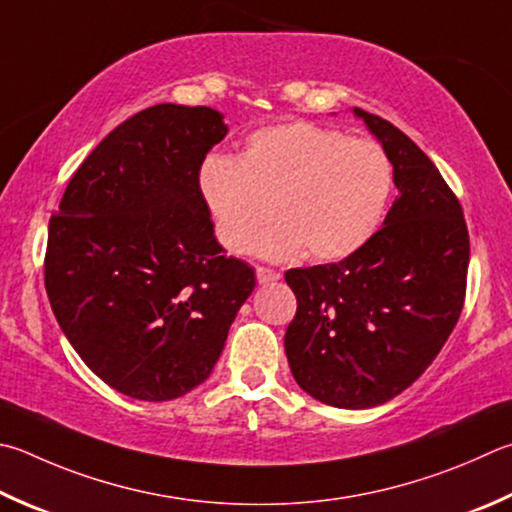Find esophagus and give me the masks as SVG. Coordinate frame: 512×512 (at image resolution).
Returning a JSON list of instances; mask_svg holds the SVG:
<instances>
[{"label":"esophagus","mask_w":512,"mask_h":512,"mask_svg":"<svg viewBox=\"0 0 512 512\" xmlns=\"http://www.w3.org/2000/svg\"><path fill=\"white\" fill-rule=\"evenodd\" d=\"M255 273H257V282L259 284H271V282H277L282 277L280 273L273 271V268H266V266H257Z\"/></svg>","instance_id":"34e87169"}]
</instances>
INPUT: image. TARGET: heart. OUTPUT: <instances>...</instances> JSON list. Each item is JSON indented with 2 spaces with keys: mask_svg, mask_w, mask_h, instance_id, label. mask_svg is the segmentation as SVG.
<instances>
[{
  "mask_svg": "<svg viewBox=\"0 0 512 512\" xmlns=\"http://www.w3.org/2000/svg\"><path fill=\"white\" fill-rule=\"evenodd\" d=\"M392 183V161L376 141L304 120L257 129L239 156L212 154L197 174L217 239L232 253L253 246L275 212L280 224L259 253L304 248L318 262L347 257L374 235Z\"/></svg>",
  "mask_w": 512,
  "mask_h": 512,
  "instance_id": "heart-1",
  "label": "heart"
}]
</instances>
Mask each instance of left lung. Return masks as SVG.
<instances>
[{
  "mask_svg": "<svg viewBox=\"0 0 512 512\" xmlns=\"http://www.w3.org/2000/svg\"><path fill=\"white\" fill-rule=\"evenodd\" d=\"M353 114L383 143L398 197L345 259L286 271L297 311L284 349L306 394L365 410L410 387L457 327L470 237L457 194L421 147L385 118Z\"/></svg>",
  "mask_w": 512,
  "mask_h": 512,
  "instance_id": "obj_1",
  "label": "left lung"
}]
</instances>
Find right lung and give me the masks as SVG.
Here are the masks:
<instances>
[{"instance_id":"right-lung-1","label":"right lung","mask_w":512,"mask_h":512,"mask_svg":"<svg viewBox=\"0 0 512 512\" xmlns=\"http://www.w3.org/2000/svg\"><path fill=\"white\" fill-rule=\"evenodd\" d=\"M226 132L210 107L138 111L73 172L49 221L55 320L100 380L138 401L201 385L255 288L253 266L221 253L197 188Z\"/></svg>"}]
</instances>
